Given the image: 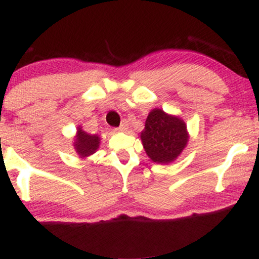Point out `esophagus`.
<instances>
[{
    "label": "esophagus",
    "instance_id": "esophagus-1",
    "mask_svg": "<svg viewBox=\"0 0 259 259\" xmlns=\"http://www.w3.org/2000/svg\"><path fill=\"white\" fill-rule=\"evenodd\" d=\"M127 121L126 120H123V123L120 124V126L118 127V132H125V130L127 129Z\"/></svg>",
    "mask_w": 259,
    "mask_h": 259
}]
</instances>
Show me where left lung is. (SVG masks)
<instances>
[{"instance_id": "8db88e82", "label": "left lung", "mask_w": 259, "mask_h": 259, "mask_svg": "<svg viewBox=\"0 0 259 259\" xmlns=\"http://www.w3.org/2000/svg\"><path fill=\"white\" fill-rule=\"evenodd\" d=\"M140 138L148 158L158 164H169L178 159L190 136L180 117L154 108L148 113Z\"/></svg>"}]
</instances>
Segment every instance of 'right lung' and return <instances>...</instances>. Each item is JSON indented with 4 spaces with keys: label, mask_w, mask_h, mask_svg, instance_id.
<instances>
[{
    "label": "right lung",
    "mask_w": 259,
    "mask_h": 259,
    "mask_svg": "<svg viewBox=\"0 0 259 259\" xmlns=\"http://www.w3.org/2000/svg\"><path fill=\"white\" fill-rule=\"evenodd\" d=\"M100 141L101 138L99 135L88 134L79 125L78 129H76V135L74 136L73 146L80 158H86V157L91 156L99 150Z\"/></svg>",
    "instance_id": "obj_1"
}]
</instances>
